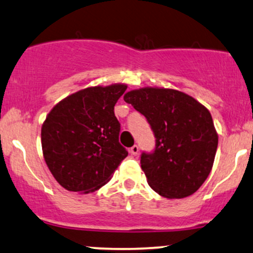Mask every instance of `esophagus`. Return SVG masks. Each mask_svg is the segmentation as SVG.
I'll return each instance as SVG.
<instances>
[{
	"label": "esophagus",
	"mask_w": 253,
	"mask_h": 253,
	"mask_svg": "<svg viewBox=\"0 0 253 253\" xmlns=\"http://www.w3.org/2000/svg\"><path fill=\"white\" fill-rule=\"evenodd\" d=\"M130 154H131V155H133V156H136L138 154V151H139V148H138V145H132L131 148H130Z\"/></svg>",
	"instance_id": "esophagus-1"
}]
</instances>
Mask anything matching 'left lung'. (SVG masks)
Instances as JSON below:
<instances>
[{
	"label": "left lung",
	"instance_id": "obj_1",
	"mask_svg": "<svg viewBox=\"0 0 253 253\" xmlns=\"http://www.w3.org/2000/svg\"><path fill=\"white\" fill-rule=\"evenodd\" d=\"M124 100L145 116L156 138L154 153L141 156L148 185L167 199L194 194L209 177L218 148L209 109L185 92L165 87L131 90Z\"/></svg>",
	"mask_w": 253,
	"mask_h": 253
}]
</instances>
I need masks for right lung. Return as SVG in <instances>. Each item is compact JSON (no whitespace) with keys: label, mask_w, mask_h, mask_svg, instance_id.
<instances>
[{"label":"right lung","mask_w":253,"mask_h":253,"mask_svg":"<svg viewBox=\"0 0 253 253\" xmlns=\"http://www.w3.org/2000/svg\"><path fill=\"white\" fill-rule=\"evenodd\" d=\"M126 84L91 86L53 106L41 127L44 162L70 192L92 193L106 185L127 151L118 141L115 104Z\"/></svg>","instance_id":"1"}]
</instances>
